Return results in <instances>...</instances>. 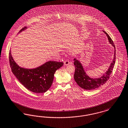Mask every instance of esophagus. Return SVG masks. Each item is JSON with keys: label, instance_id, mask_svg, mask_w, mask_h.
<instances>
[{"label": "esophagus", "instance_id": "34e87169", "mask_svg": "<svg viewBox=\"0 0 128 128\" xmlns=\"http://www.w3.org/2000/svg\"><path fill=\"white\" fill-rule=\"evenodd\" d=\"M64 65H65V66H67V65H68L70 64V62H69V60H65V62H64Z\"/></svg>", "mask_w": 128, "mask_h": 128}]
</instances>
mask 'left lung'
I'll list each match as a JSON object with an SVG mask.
<instances>
[{"label":"left lung","instance_id":"obj_1","mask_svg":"<svg viewBox=\"0 0 128 128\" xmlns=\"http://www.w3.org/2000/svg\"><path fill=\"white\" fill-rule=\"evenodd\" d=\"M103 32L107 36L108 41L110 44L114 48V53L112 61L110 64L107 70L103 73V75L98 78H92L86 73L81 62L78 60L77 58L74 59V64L75 66V71L74 75V80L80 87L86 90H94L105 84L109 79L115 65L116 59L115 46L110 36L105 31H103Z\"/></svg>","mask_w":128,"mask_h":128}]
</instances>
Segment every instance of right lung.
I'll use <instances>...</instances> for the list:
<instances>
[{"label": "right lung", "instance_id": "right-lung-1", "mask_svg": "<svg viewBox=\"0 0 128 128\" xmlns=\"http://www.w3.org/2000/svg\"><path fill=\"white\" fill-rule=\"evenodd\" d=\"M27 29L23 28L20 34ZM10 63L13 73L28 90L36 93L45 92L50 88L56 70L63 65V62L48 61L35 68H28L20 66L14 60L10 51Z\"/></svg>", "mask_w": 128, "mask_h": 128}]
</instances>
